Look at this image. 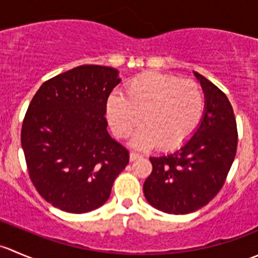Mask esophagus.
<instances>
[{
  "label": "esophagus",
  "mask_w": 258,
  "mask_h": 258,
  "mask_svg": "<svg viewBox=\"0 0 258 258\" xmlns=\"http://www.w3.org/2000/svg\"><path fill=\"white\" fill-rule=\"evenodd\" d=\"M142 156L140 155V153H136V152H131L130 153V160L131 161H136V160H139V158H141Z\"/></svg>",
  "instance_id": "esophagus-1"
}]
</instances>
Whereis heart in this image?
Here are the masks:
<instances>
[{
    "mask_svg": "<svg viewBox=\"0 0 258 258\" xmlns=\"http://www.w3.org/2000/svg\"><path fill=\"white\" fill-rule=\"evenodd\" d=\"M205 96L199 83L173 75L145 72L130 80L124 96L112 95L107 101V118L114 135L128 136L141 122L131 145L150 150L161 145L173 150L188 141L201 122Z\"/></svg>",
    "mask_w": 258,
    "mask_h": 258,
    "instance_id": "obj_1",
    "label": "heart"
}]
</instances>
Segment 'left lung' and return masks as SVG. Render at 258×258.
Masks as SVG:
<instances>
[{
	"label": "left lung",
	"mask_w": 258,
	"mask_h": 258,
	"mask_svg": "<svg viewBox=\"0 0 258 258\" xmlns=\"http://www.w3.org/2000/svg\"><path fill=\"white\" fill-rule=\"evenodd\" d=\"M194 74L206 98L201 123L179 150L150 157L152 172L144 183L148 204L172 215L206 206L222 188L237 150V124L227 96L206 77Z\"/></svg>",
	"instance_id": "8db88e82"
}]
</instances>
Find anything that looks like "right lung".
Wrapping results in <instances>:
<instances>
[{
    "label": "right lung",
    "instance_id": "1",
    "mask_svg": "<svg viewBox=\"0 0 258 258\" xmlns=\"http://www.w3.org/2000/svg\"><path fill=\"white\" fill-rule=\"evenodd\" d=\"M118 71L83 64L42 83L21 130L28 175L38 194L70 213L102 206L130 161L107 132L106 106Z\"/></svg>",
    "mask_w": 258,
    "mask_h": 258
}]
</instances>
